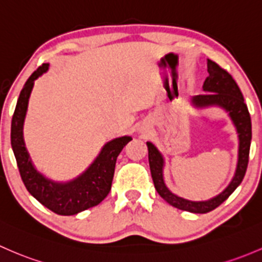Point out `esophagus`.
I'll return each mask as SVG.
<instances>
[{"mask_svg": "<svg viewBox=\"0 0 262 262\" xmlns=\"http://www.w3.org/2000/svg\"><path fill=\"white\" fill-rule=\"evenodd\" d=\"M150 130H152V128H150L149 125L139 126V133L143 134V136H148V134L150 133Z\"/></svg>", "mask_w": 262, "mask_h": 262, "instance_id": "obj_1", "label": "esophagus"}]
</instances>
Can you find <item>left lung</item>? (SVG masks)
<instances>
[{"label": "left lung", "instance_id": "left-lung-1", "mask_svg": "<svg viewBox=\"0 0 262 262\" xmlns=\"http://www.w3.org/2000/svg\"><path fill=\"white\" fill-rule=\"evenodd\" d=\"M207 71L208 76L206 78L202 86L205 94L192 96L191 104L196 109L211 108V106L224 109L235 125L238 138V154L235 176L230 184L221 193L207 201H191L177 196L168 188L166 182H164L163 154L157 149L153 143L147 142L150 173H152L154 187L159 196L173 207L182 211L192 212V213H207V212L214 210L240 186L247 169L252 137L251 118H250L249 109L245 104L244 96H242L238 85L227 71L220 68L216 62L210 59H207Z\"/></svg>", "mask_w": 262, "mask_h": 262}]
</instances>
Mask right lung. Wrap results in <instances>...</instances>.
Returning a JSON list of instances; mask_svg holds the SVG:
<instances>
[{
    "label": "right lung",
    "instance_id": "right-lung-1",
    "mask_svg": "<svg viewBox=\"0 0 262 262\" xmlns=\"http://www.w3.org/2000/svg\"><path fill=\"white\" fill-rule=\"evenodd\" d=\"M48 70L49 64L41 65L22 88L11 123V145L22 182L31 196L55 213L73 216L99 205L108 196L117 158L123 148L130 142L132 137H119L104 144L94 162L71 181L57 182L38 172L25 145L24 123L34 82Z\"/></svg>",
    "mask_w": 262,
    "mask_h": 262
}]
</instances>
